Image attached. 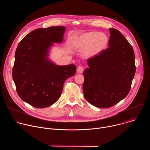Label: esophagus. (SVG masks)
Returning a JSON list of instances; mask_svg holds the SVG:
<instances>
[{"label":"esophagus","mask_w":150,"mask_h":150,"mask_svg":"<svg viewBox=\"0 0 150 150\" xmlns=\"http://www.w3.org/2000/svg\"><path fill=\"white\" fill-rule=\"evenodd\" d=\"M76 71L78 73H82L83 71V67L82 66H79L77 67Z\"/></svg>","instance_id":"esophagus-1"}]
</instances>
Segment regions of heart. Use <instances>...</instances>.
I'll use <instances>...</instances> for the list:
<instances>
[{
    "label": "heart",
    "instance_id": "heart-1",
    "mask_svg": "<svg viewBox=\"0 0 150 150\" xmlns=\"http://www.w3.org/2000/svg\"><path fill=\"white\" fill-rule=\"evenodd\" d=\"M109 43V38L105 33L87 32L77 36L74 44L75 46L84 48L83 55L85 57H93L104 50Z\"/></svg>",
    "mask_w": 150,
    "mask_h": 150
}]
</instances>
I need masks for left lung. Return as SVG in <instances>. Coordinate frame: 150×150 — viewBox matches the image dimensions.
I'll return each instance as SVG.
<instances>
[{
  "mask_svg": "<svg viewBox=\"0 0 150 150\" xmlns=\"http://www.w3.org/2000/svg\"><path fill=\"white\" fill-rule=\"evenodd\" d=\"M109 47L88 59L83 71L85 98L100 108L112 107L129 93L136 67L132 46L115 28H109Z\"/></svg>",
  "mask_w": 150,
  "mask_h": 150,
  "instance_id": "1",
  "label": "left lung"
}]
</instances>
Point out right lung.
I'll return each mask as SVG.
<instances>
[{
  "label": "right lung",
  "mask_w": 150,
  "mask_h": 150,
  "mask_svg": "<svg viewBox=\"0 0 150 150\" xmlns=\"http://www.w3.org/2000/svg\"><path fill=\"white\" fill-rule=\"evenodd\" d=\"M66 28H38L26 35L18 45L12 69L17 93L23 101L37 108L56 103L65 80L74 75L76 66L56 65L47 57L53 42H62Z\"/></svg>",
  "instance_id": "right-lung-1"
}]
</instances>
